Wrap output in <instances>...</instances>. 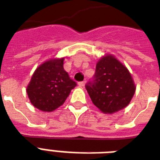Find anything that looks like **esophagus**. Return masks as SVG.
Returning <instances> with one entry per match:
<instances>
[{
	"label": "esophagus",
	"mask_w": 160,
	"mask_h": 160,
	"mask_svg": "<svg viewBox=\"0 0 160 160\" xmlns=\"http://www.w3.org/2000/svg\"><path fill=\"white\" fill-rule=\"evenodd\" d=\"M85 83H86V82H85V81H82V82H79L78 85L80 87H84Z\"/></svg>",
	"instance_id": "1"
}]
</instances>
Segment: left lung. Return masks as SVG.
Wrapping results in <instances>:
<instances>
[{"instance_id": "1", "label": "left lung", "mask_w": 160, "mask_h": 160, "mask_svg": "<svg viewBox=\"0 0 160 160\" xmlns=\"http://www.w3.org/2000/svg\"><path fill=\"white\" fill-rule=\"evenodd\" d=\"M85 88L93 104L105 113L124 108L135 92L128 70L110 55L98 61L93 78Z\"/></svg>"}]
</instances>
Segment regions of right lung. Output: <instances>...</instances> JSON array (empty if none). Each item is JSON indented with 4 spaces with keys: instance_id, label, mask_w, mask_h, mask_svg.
Segmentation results:
<instances>
[{
    "instance_id": "obj_1",
    "label": "right lung",
    "mask_w": 160,
    "mask_h": 160,
    "mask_svg": "<svg viewBox=\"0 0 160 160\" xmlns=\"http://www.w3.org/2000/svg\"><path fill=\"white\" fill-rule=\"evenodd\" d=\"M63 60H50L36 69L27 88L34 107L51 112L62 105L77 82L63 68Z\"/></svg>"
}]
</instances>
